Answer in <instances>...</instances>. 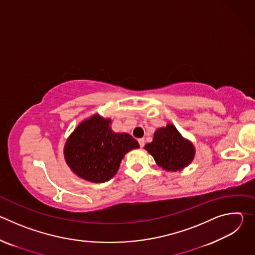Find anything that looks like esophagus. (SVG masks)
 Returning a JSON list of instances; mask_svg holds the SVG:
<instances>
[{"label": "esophagus", "instance_id": "1", "mask_svg": "<svg viewBox=\"0 0 255 255\" xmlns=\"http://www.w3.org/2000/svg\"><path fill=\"white\" fill-rule=\"evenodd\" d=\"M144 138H140V139H138V143H139V145H140V147L142 148L143 146H144Z\"/></svg>", "mask_w": 255, "mask_h": 255}]
</instances>
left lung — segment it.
I'll use <instances>...</instances> for the list:
<instances>
[{"instance_id":"obj_1","label":"left lung","mask_w":255,"mask_h":255,"mask_svg":"<svg viewBox=\"0 0 255 255\" xmlns=\"http://www.w3.org/2000/svg\"><path fill=\"white\" fill-rule=\"evenodd\" d=\"M158 166L167 171H179L188 166L195 157V147L185 139L172 124L155 131L152 142L144 146Z\"/></svg>"}]
</instances>
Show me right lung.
<instances>
[{
    "mask_svg": "<svg viewBox=\"0 0 255 255\" xmlns=\"http://www.w3.org/2000/svg\"><path fill=\"white\" fill-rule=\"evenodd\" d=\"M111 120L96 114L83 121L68 137L64 146L67 165L78 176L105 183L119 169L124 155L138 148V142L128 133H115Z\"/></svg>",
    "mask_w": 255,
    "mask_h": 255,
    "instance_id": "obj_1",
    "label": "right lung"
}]
</instances>
